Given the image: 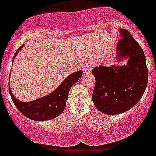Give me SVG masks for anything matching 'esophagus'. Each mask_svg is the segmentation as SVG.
Returning a JSON list of instances; mask_svg holds the SVG:
<instances>
[{"mask_svg":"<svg viewBox=\"0 0 156 156\" xmlns=\"http://www.w3.org/2000/svg\"><path fill=\"white\" fill-rule=\"evenodd\" d=\"M83 73H88L91 71V64L87 63L83 66Z\"/></svg>","mask_w":156,"mask_h":156,"instance_id":"obj_1","label":"esophagus"}]
</instances>
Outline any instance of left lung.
I'll use <instances>...</instances> for the list:
<instances>
[{"mask_svg": "<svg viewBox=\"0 0 156 156\" xmlns=\"http://www.w3.org/2000/svg\"><path fill=\"white\" fill-rule=\"evenodd\" d=\"M117 59L127 60L121 66H98L93 69L95 86L92 100L96 108L107 115L128 111L142 98L148 84V73L142 48L128 30H119Z\"/></svg>", "mask_w": 156, "mask_h": 156, "instance_id": "8db88e82", "label": "left lung"}]
</instances>
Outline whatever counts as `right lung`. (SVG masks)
<instances>
[{
	"label": "right lung",
	"mask_w": 156,
	"mask_h": 156,
	"mask_svg": "<svg viewBox=\"0 0 156 156\" xmlns=\"http://www.w3.org/2000/svg\"><path fill=\"white\" fill-rule=\"evenodd\" d=\"M20 48L18 49L14 55V58L19 53ZM83 72L81 70L70 74L59 85L58 87L50 94L32 101L24 102L18 100L12 93L10 85L9 93L16 108L25 116L35 121L50 120L58 116L64 111L69 90L72 86L79 80Z\"/></svg>",
	"instance_id": "right-lung-1"
}]
</instances>
